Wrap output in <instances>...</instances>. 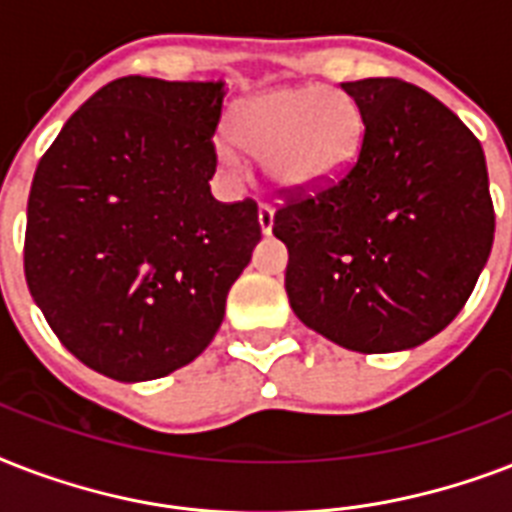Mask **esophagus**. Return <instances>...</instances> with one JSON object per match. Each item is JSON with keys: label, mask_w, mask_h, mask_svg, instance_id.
<instances>
[{"label": "esophagus", "mask_w": 512, "mask_h": 512, "mask_svg": "<svg viewBox=\"0 0 512 512\" xmlns=\"http://www.w3.org/2000/svg\"><path fill=\"white\" fill-rule=\"evenodd\" d=\"M257 220H260V231L268 236V233H271V228H273V207H271V204H260V207H257Z\"/></svg>", "instance_id": "obj_1"}]
</instances>
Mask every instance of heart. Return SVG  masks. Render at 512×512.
Returning a JSON list of instances; mask_svg holds the SVG:
<instances>
[{"mask_svg":"<svg viewBox=\"0 0 512 512\" xmlns=\"http://www.w3.org/2000/svg\"><path fill=\"white\" fill-rule=\"evenodd\" d=\"M228 132L242 151L263 162L276 188L305 191L332 180L353 159L361 116L356 103L337 90L284 87L239 100L228 116ZM232 144L217 138L215 154L228 170H239L240 147Z\"/></svg>","mask_w":512,"mask_h":512,"instance_id":"heart-1","label":"heart"}]
</instances>
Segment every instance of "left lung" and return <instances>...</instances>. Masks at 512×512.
Listing matches in <instances>:
<instances>
[{"label": "left lung", "mask_w": 512, "mask_h": 512, "mask_svg": "<svg viewBox=\"0 0 512 512\" xmlns=\"http://www.w3.org/2000/svg\"><path fill=\"white\" fill-rule=\"evenodd\" d=\"M340 87L364 122L356 159L273 215L289 249V305L342 348H414L452 324L492 252L484 148L414 84L377 76Z\"/></svg>", "instance_id": "left-lung-1"}]
</instances>
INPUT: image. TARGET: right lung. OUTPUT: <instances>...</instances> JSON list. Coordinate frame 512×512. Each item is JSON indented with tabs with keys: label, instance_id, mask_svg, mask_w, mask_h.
Segmentation results:
<instances>
[{
	"label": "right lung",
	"instance_id": "right-lung-1",
	"mask_svg": "<svg viewBox=\"0 0 512 512\" xmlns=\"http://www.w3.org/2000/svg\"><path fill=\"white\" fill-rule=\"evenodd\" d=\"M225 82L122 76L39 159L23 271L58 340L119 382L191 364L260 241L252 199L209 191Z\"/></svg>",
	"mask_w": 512,
	"mask_h": 512
}]
</instances>
